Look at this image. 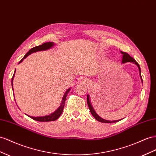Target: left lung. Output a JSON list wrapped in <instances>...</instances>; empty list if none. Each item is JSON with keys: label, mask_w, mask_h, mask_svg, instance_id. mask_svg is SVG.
Instances as JSON below:
<instances>
[{"label": "left lung", "mask_w": 156, "mask_h": 156, "mask_svg": "<svg viewBox=\"0 0 156 156\" xmlns=\"http://www.w3.org/2000/svg\"><path fill=\"white\" fill-rule=\"evenodd\" d=\"M121 53L123 54V56H122V61H121L122 64H125V63H127V62H132V63H134V64H136L137 66V67L138 68V70H139L140 77L141 79V81L142 83V77H141V71H140V68L139 64H138V63L136 62V60H134L133 58H132L127 53L123 52H122V51H121ZM87 104H88V108H89V109H90V111L91 114L92 115V116H93L94 118L97 121H98L100 122H102V123H115V122H117V121L121 120V119H120V120H115V121H109V120H106V119L102 118V117H100L97 114V113H96V112H95V110L94 109L93 107H92L91 102H90V100L89 94H87Z\"/></svg>", "instance_id": "8db88e82"}]
</instances>
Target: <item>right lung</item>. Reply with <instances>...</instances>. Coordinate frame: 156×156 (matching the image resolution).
I'll use <instances>...</instances> for the list:
<instances>
[{
    "mask_svg": "<svg viewBox=\"0 0 156 156\" xmlns=\"http://www.w3.org/2000/svg\"><path fill=\"white\" fill-rule=\"evenodd\" d=\"M54 45H55V44H54V43H53V42H48V43H45L41 44V45L37 46V47L32 48L31 50H29V52L26 54V55L24 56V57L22 59V60L20 61L19 64H20L21 62H22V61L24 60V59H26L29 55H30L31 54L36 52H39V51H43V50H47L50 48H52ZM15 72H16V70L14 71L13 77H12V90H13V79H14V77ZM70 90H71V88H68V89L66 91L64 96H63V98L62 99V102L60 103V106L58 107V108L56 109L55 112H54L53 113H50V115H45V116H41V117H33V116H29L27 114L26 115L27 116H29V117H31V118L33 119H34V120L37 121H41V122H48V121H52L56 120L57 119L59 118V117H60L62 113L63 109H64V105H65L66 99V97H67V94H68V93L70 91Z\"/></svg>",
    "mask_w": 156,
    "mask_h": 156,
    "instance_id": "obj_1",
    "label": "right lung"
}]
</instances>
